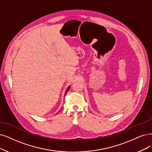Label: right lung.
<instances>
[{"instance_id":"right-lung-1","label":"right lung","mask_w":152,"mask_h":152,"mask_svg":"<svg viewBox=\"0 0 152 152\" xmlns=\"http://www.w3.org/2000/svg\"><path fill=\"white\" fill-rule=\"evenodd\" d=\"M69 89H70V86H69L68 88H67V89H66V93H65V94H66L67 93V91H69Z\"/></svg>"}]
</instances>
